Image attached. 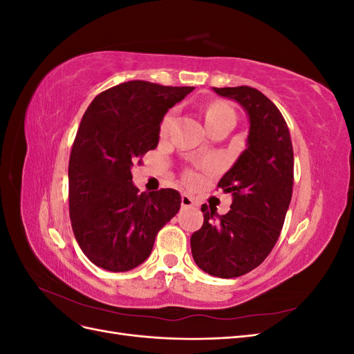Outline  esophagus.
Instances as JSON below:
<instances>
[{
  "label": "esophagus",
  "mask_w": 354,
  "mask_h": 354,
  "mask_svg": "<svg viewBox=\"0 0 354 354\" xmlns=\"http://www.w3.org/2000/svg\"><path fill=\"white\" fill-rule=\"evenodd\" d=\"M181 205H183L185 208H192V207H196V202L190 195L183 194L181 195Z\"/></svg>",
  "instance_id": "esophagus-1"
}]
</instances>
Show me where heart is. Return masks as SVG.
Listing matches in <instances>:
<instances>
[{
	"label": "heart",
	"mask_w": 354,
	"mask_h": 354,
	"mask_svg": "<svg viewBox=\"0 0 354 354\" xmlns=\"http://www.w3.org/2000/svg\"><path fill=\"white\" fill-rule=\"evenodd\" d=\"M234 118V112L232 108H229V106L226 103H221V102H216L208 106V109L205 112V122H207V128L211 127L212 124H216L221 120H224V118ZM173 113H168L165 115V118L162 120V124H160V133L162 134H167L171 124H173Z\"/></svg>",
	"instance_id": "heart-1"
}]
</instances>
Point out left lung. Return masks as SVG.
<instances>
[{"instance_id":"8db88e82","label":"left lung","mask_w":354,"mask_h":354,"mask_svg":"<svg viewBox=\"0 0 354 354\" xmlns=\"http://www.w3.org/2000/svg\"><path fill=\"white\" fill-rule=\"evenodd\" d=\"M239 103L250 121L246 149L218 181L232 194L230 211L202 205L203 224L192 234V255L199 269L230 279L254 270L279 238L292 196L294 152L282 113L251 87H212Z\"/></svg>"}]
</instances>
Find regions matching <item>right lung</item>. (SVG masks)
Masks as SVG:
<instances>
[{
	"label": "right lung",
	"mask_w": 354,
	"mask_h": 354,
	"mask_svg": "<svg viewBox=\"0 0 354 354\" xmlns=\"http://www.w3.org/2000/svg\"><path fill=\"white\" fill-rule=\"evenodd\" d=\"M194 90L128 81L100 93L85 111L69 158V216L82 252L102 269L140 266L178 212L177 190L138 194L131 168L158 146L168 109Z\"/></svg>",
	"instance_id": "right-lung-1"
}]
</instances>
